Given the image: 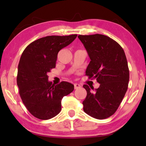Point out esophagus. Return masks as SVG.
<instances>
[{
	"instance_id": "1",
	"label": "esophagus",
	"mask_w": 146,
	"mask_h": 146,
	"mask_svg": "<svg viewBox=\"0 0 146 146\" xmlns=\"http://www.w3.org/2000/svg\"><path fill=\"white\" fill-rule=\"evenodd\" d=\"M74 88H75V90H76V89L80 88V85H79L78 84H74Z\"/></svg>"
}]
</instances>
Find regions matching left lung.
<instances>
[{
	"label": "left lung",
	"mask_w": 146,
	"mask_h": 146,
	"mask_svg": "<svg viewBox=\"0 0 146 146\" xmlns=\"http://www.w3.org/2000/svg\"><path fill=\"white\" fill-rule=\"evenodd\" d=\"M91 61L86 71L100 84L93 93L88 85L84 111L97 119L111 117L119 107L128 88L129 71L124 51L113 39L100 34L80 35ZM93 90V87H90Z\"/></svg>",
	"instance_id": "left-lung-1"
}]
</instances>
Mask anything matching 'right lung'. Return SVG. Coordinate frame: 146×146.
Wrapping results in <instances>:
<instances>
[{
  "mask_svg": "<svg viewBox=\"0 0 146 146\" xmlns=\"http://www.w3.org/2000/svg\"><path fill=\"white\" fill-rule=\"evenodd\" d=\"M77 35L47 36L33 41L24 49L18 66L17 83L24 106L35 117L48 120L61 111V101L74 90L62 81L55 86L48 73L55 68L59 51L70 44Z\"/></svg>",
  "mask_w": 146,
  "mask_h": 146,
  "instance_id": "obj_1",
  "label": "right lung"
}]
</instances>
